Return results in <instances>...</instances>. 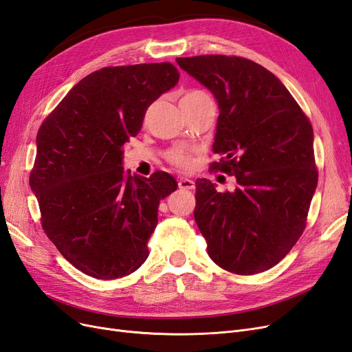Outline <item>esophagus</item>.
<instances>
[{"mask_svg":"<svg viewBox=\"0 0 352 352\" xmlns=\"http://www.w3.org/2000/svg\"><path fill=\"white\" fill-rule=\"evenodd\" d=\"M177 186L180 189H193V188H195V182L188 179V177H179L177 179Z\"/></svg>","mask_w":352,"mask_h":352,"instance_id":"1","label":"esophagus"}]
</instances>
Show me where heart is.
I'll list each match as a JSON object with an SVG mask.
<instances>
[{
	"label": "heart",
	"instance_id": "obj_1",
	"mask_svg": "<svg viewBox=\"0 0 352 352\" xmlns=\"http://www.w3.org/2000/svg\"><path fill=\"white\" fill-rule=\"evenodd\" d=\"M204 91L199 90H192L188 91L184 98H182L180 103H185V102H190L193 99L199 98V96H204ZM166 160L170 163L172 166L182 168V170H189L193 164V159H192V150L185 148V147H173L172 150H168L166 153Z\"/></svg>",
	"mask_w": 352,
	"mask_h": 352
}]
</instances>
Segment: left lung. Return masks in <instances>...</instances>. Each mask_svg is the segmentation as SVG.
<instances>
[{
    "label": "left lung",
    "mask_w": 352,
    "mask_h": 352,
    "mask_svg": "<svg viewBox=\"0 0 352 352\" xmlns=\"http://www.w3.org/2000/svg\"><path fill=\"white\" fill-rule=\"evenodd\" d=\"M220 107L211 170L236 176L234 192L197 180L193 215L210 258L237 275L272 268L307 224L318 185L313 128L271 71L234 55L177 58Z\"/></svg>",
    "instance_id": "8db88e82"
}]
</instances>
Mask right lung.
Returning <instances> with one entry per match:
<instances>
[{"mask_svg":"<svg viewBox=\"0 0 352 352\" xmlns=\"http://www.w3.org/2000/svg\"><path fill=\"white\" fill-rule=\"evenodd\" d=\"M170 63L104 67L84 77L42 122L29 184L43 232L76 268L116 280L148 258L160 199L176 190L164 172L124 170V144L148 106L170 90Z\"/></svg>","mask_w":352,"mask_h":352,"instance_id":"add662e5","label":"right lung"}]
</instances>
